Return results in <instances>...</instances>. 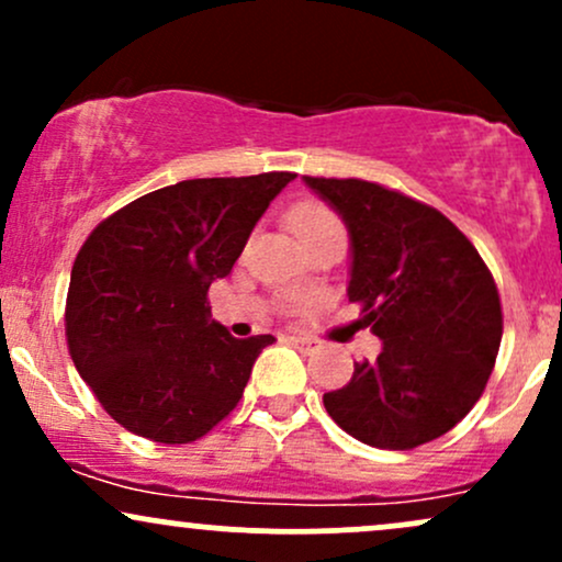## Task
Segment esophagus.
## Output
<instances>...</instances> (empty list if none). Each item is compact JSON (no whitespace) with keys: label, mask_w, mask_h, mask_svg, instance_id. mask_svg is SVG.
Returning a JSON list of instances; mask_svg holds the SVG:
<instances>
[{"label":"esophagus","mask_w":562,"mask_h":562,"mask_svg":"<svg viewBox=\"0 0 562 562\" xmlns=\"http://www.w3.org/2000/svg\"><path fill=\"white\" fill-rule=\"evenodd\" d=\"M290 346H295L299 348L301 353H312L314 348H317V340H312V338H295V335H290Z\"/></svg>","instance_id":"34e87169"}]
</instances>
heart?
<instances>
[{"label":"heart","instance_id":"b5f03b06","mask_svg":"<svg viewBox=\"0 0 562 562\" xmlns=\"http://www.w3.org/2000/svg\"><path fill=\"white\" fill-rule=\"evenodd\" d=\"M290 229L299 235V240H312V237L330 235V232H344V222L335 214L330 205L319 200H303L288 214Z\"/></svg>","mask_w":562,"mask_h":562}]
</instances>
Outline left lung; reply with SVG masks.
<instances>
[{"label": "left lung", "instance_id": "8db88e82", "mask_svg": "<svg viewBox=\"0 0 562 562\" xmlns=\"http://www.w3.org/2000/svg\"><path fill=\"white\" fill-rule=\"evenodd\" d=\"M351 235L348 301L383 340L325 409L378 449H415L473 409L502 340L496 282L475 245L434 205L364 179L303 177Z\"/></svg>", "mask_w": 562, "mask_h": 562}]
</instances>
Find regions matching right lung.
Masks as SVG:
<instances>
[{
  "instance_id": "1",
  "label": "right lung",
  "mask_w": 562,
  "mask_h": 562,
  "mask_svg": "<svg viewBox=\"0 0 562 562\" xmlns=\"http://www.w3.org/2000/svg\"><path fill=\"white\" fill-rule=\"evenodd\" d=\"M295 173L184 179L102 218L81 245L66 299L70 359L126 430L190 443L235 409L272 335L237 340L211 319L269 203Z\"/></svg>"
}]
</instances>
